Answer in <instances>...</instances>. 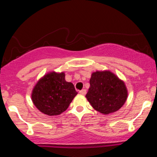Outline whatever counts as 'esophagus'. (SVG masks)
I'll list each match as a JSON object with an SVG mask.
<instances>
[{"mask_svg":"<svg viewBox=\"0 0 157 157\" xmlns=\"http://www.w3.org/2000/svg\"><path fill=\"white\" fill-rule=\"evenodd\" d=\"M80 94L82 95H85L86 94V89H82L80 91Z\"/></svg>","mask_w":157,"mask_h":157,"instance_id":"1","label":"esophagus"}]
</instances>
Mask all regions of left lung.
<instances>
[{
    "instance_id": "8db88e82",
    "label": "left lung",
    "mask_w": 157,
    "mask_h": 157,
    "mask_svg": "<svg viewBox=\"0 0 157 157\" xmlns=\"http://www.w3.org/2000/svg\"><path fill=\"white\" fill-rule=\"evenodd\" d=\"M89 82L86 99L102 114L116 112L126 102L128 89L125 82L109 70L93 72Z\"/></svg>"
}]
</instances>
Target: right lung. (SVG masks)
<instances>
[{
	"instance_id": "1",
	"label": "right lung",
	"mask_w": 157,
	"mask_h": 157,
	"mask_svg": "<svg viewBox=\"0 0 157 157\" xmlns=\"http://www.w3.org/2000/svg\"><path fill=\"white\" fill-rule=\"evenodd\" d=\"M77 94L74 85L65 80L64 72L50 71L34 86L32 100L41 113L57 116L68 109Z\"/></svg>"
}]
</instances>
